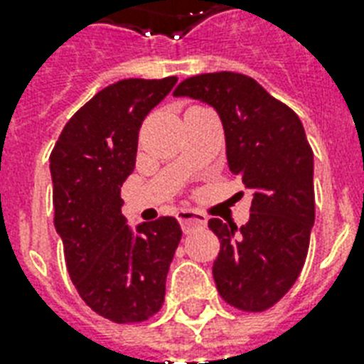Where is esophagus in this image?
Returning a JSON list of instances; mask_svg holds the SVG:
<instances>
[{
    "mask_svg": "<svg viewBox=\"0 0 364 364\" xmlns=\"http://www.w3.org/2000/svg\"><path fill=\"white\" fill-rule=\"evenodd\" d=\"M177 219L181 223V228L185 232H191L194 228L205 227V223H208V217L196 210H179L177 211Z\"/></svg>",
    "mask_w": 364,
    "mask_h": 364,
    "instance_id": "esophagus-1",
    "label": "esophagus"
}]
</instances>
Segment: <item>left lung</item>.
<instances>
[{
	"instance_id": "1",
	"label": "left lung",
	"mask_w": 364,
	"mask_h": 364,
	"mask_svg": "<svg viewBox=\"0 0 364 364\" xmlns=\"http://www.w3.org/2000/svg\"><path fill=\"white\" fill-rule=\"evenodd\" d=\"M173 94L215 107L228 168L253 193L247 225L208 223L221 242L213 262L217 291L238 310L266 311L299 279L316 219L314 153L302 122L253 77L234 71L187 77Z\"/></svg>"
}]
</instances>
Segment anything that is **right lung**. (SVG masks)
<instances>
[{"instance_id":"add662e5","label":"right lung","mask_w":364,"mask_h":364,"mask_svg":"<svg viewBox=\"0 0 364 364\" xmlns=\"http://www.w3.org/2000/svg\"><path fill=\"white\" fill-rule=\"evenodd\" d=\"M177 77L122 79L71 117L50 153L54 227L65 266L90 310L141 323L164 304L166 276L181 242L176 217L126 225L121 187L134 171L143 119Z\"/></svg>"}]
</instances>
